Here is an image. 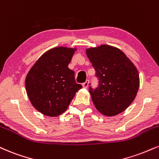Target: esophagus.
Instances as JSON below:
<instances>
[{
	"label": "esophagus",
	"mask_w": 159,
	"mask_h": 159,
	"mask_svg": "<svg viewBox=\"0 0 159 159\" xmlns=\"http://www.w3.org/2000/svg\"><path fill=\"white\" fill-rule=\"evenodd\" d=\"M89 80H87V81H86L84 83H83V87H84V88H87L88 87V86H89Z\"/></svg>",
	"instance_id": "34e87169"
}]
</instances>
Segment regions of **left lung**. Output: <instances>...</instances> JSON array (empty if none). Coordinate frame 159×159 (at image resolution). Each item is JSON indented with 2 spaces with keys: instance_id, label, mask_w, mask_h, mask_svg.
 <instances>
[{
  "instance_id": "obj_1",
  "label": "left lung",
  "mask_w": 159,
  "mask_h": 159,
  "mask_svg": "<svg viewBox=\"0 0 159 159\" xmlns=\"http://www.w3.org/2000/svg\"><path fill=\"white\" fill-rule=\"evenodd\" d=\"M86 52L98 80L96 88L89 87L95 107L107 116L123 112L135 99L139 87L135 65L123 52L111 46L89 48Z\"/></svg>"
}]
</instances>
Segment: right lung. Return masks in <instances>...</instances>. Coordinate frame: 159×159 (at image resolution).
<instances>
[{"label":"right lung","mask_w":159,"mask_h":159,"mask_svg":"<svg viewBox=\"0 0 159 159\" xmlns=\"http://www.w3.org/2000/svg\"><path fill=\"white\" fill-rule=\"evenodd\" d=\"M75 49L55 47L45 52L28 72L25 81L32 104L51 117L66 111L76 92L81 89L69 69Z\"/></svg>","instance_id":"add662e5"}]
</instances>
